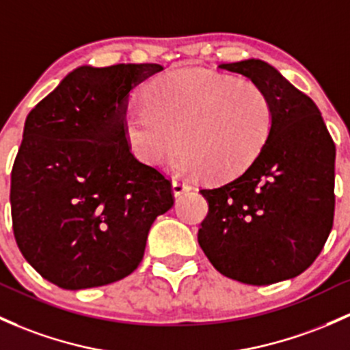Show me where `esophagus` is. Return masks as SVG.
<instances>
[{"label":"esophagus","mask_w":350,"mask_h":350,"mask_svg":"<svg viewBox=\"0 0 350 350\" xmlns=\"http://www.w3.org/2000/svg\"><path fill=\"white\" fill-rule=\"evenodd\" d=\"M172 190H174L175 197H180V195L190 191L191 185H189V183H185V182H178V180H175V182L172 183Z\"/></svg>","instance_id":"obj_1"}]
</instances>
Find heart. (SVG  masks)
<instances>
[{"label":"heart","instance_id":"b5f03b06","mask_svg":"<svg viewBox=\"0 0 350 350\" xmlns=\"http://www.w3.org/2000/svg\"><path fill=\"white\" fill-rule=\"evenodd\" d=\"M273 130V105L258 85L205 70L161 75L145 100L126 110L130 152L155 167L178 140L170 167L178 175L225 180L257 160Z\"/></svg>","mask_w":350,"mask_h":350}]
</instances>
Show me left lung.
<instances>
[{
	"label": "left lung",
	"mask_w": 350,
	"mask_h": 350,
	"mask_svg": "<svg viewBox=\"0 0 350 350\" xmlns=\"http://www.w3.org/2000/svg\"><path fill=\"white\" fill-rule=\"evenodd\" d=\"M258 85L273 105V130L257 160L232 182L200 190L208 213L198 243L228 279L270 285L294 279L332 230L336 145L317 105L269 63H221Z\"/></svg>",
	"instance_id": "obj_1"
}]
</instances>
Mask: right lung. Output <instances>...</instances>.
Returning <instances> with one entry per match:
<instances>
[{"label":"right lung","mask_w":350,"mask_h":350,"mask_svg":"<svg viewBox=\"0 0 350 350\" xmlns=\"http://www.w3.org/2000/svg\"><path fill=\"white\" fill-rule=\"evenodd\" d=\"M155 63L80 66L26 116L11 170L13 232L43 279L66 291L130 275L150 227L174 206L170 180L125 142L131 92Z\"/></svg>","instance_id":"obj_1"}]
</instances>
